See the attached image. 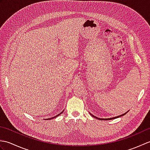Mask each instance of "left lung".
<instances>
[{"label":"left lung","mask_w":150,"mask_h":150,"mask_svg":"<svg viewBox=\"0 0 150 150\" xmlns=\"http://www.w3.org/2000/svg\"><path fill=\"white\" fill-rule=\"evenodd\" d=\"M127 113V112H126ZM126 113H124V114H122V115H120V116H117V117H112V118H110V119H100V118H98V117H95V116H94V115H93L92 114H91V115H92L93 116V117H95V118H96V119H99V120H112V119H116V118H118V117H122V116H123V115H126Z\"/></svg>","instance_id":"obj_1"}]
</instances>
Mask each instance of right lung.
Returning a JSON list of instances; mask_svg holds the SVG:
<instances>
[{
	"mask_svg": "<svg viewBox=\"0 0 150 150\" xmlns=\"http://www.w3.org/2000/svg\"><path fill=\"white\" fill-rule=\"evenodd\" d=\"M62 112H63V111H62V112H61V113H59V114H58V115H56V116H55V117H52V118H50V119H47V120H50V119H53V118H55V117H58V116H59V115H60V114H61V113H62Z\"/></svg>",
	"mask_w": 150,
	"mask_h": 150,
	"instance_id": "obj_1",
	"label": "right lung"
}]
</instances>
